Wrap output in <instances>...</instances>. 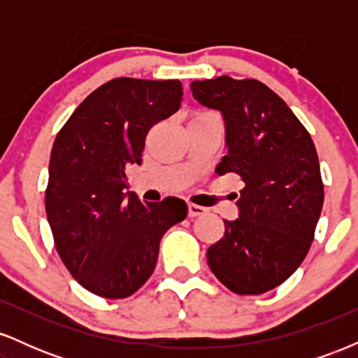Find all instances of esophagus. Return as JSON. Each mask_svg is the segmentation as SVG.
<instances>
[{"mask_svg": "<svg viewBox=\"0 0 358 358\" xmlns=\"http://www.w3.org/2000/svg\"><path fill=\"white\" fill-rule=\"evenodd\" d=\"M205 213V208L200 207V205L188 203V217H200Z\"/></svg>", "mask_w": 358, "mask_h": 358, "instance_id": "esophagus-1", "label": "esophagus"}]
</instances>
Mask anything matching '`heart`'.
Returning <instances> with one entry per match:
<instances>
[{"instance_id": "obj_1", "label": "heart", "mask_w": 358, "mask_h": 358, "mask_svg": "<svg viewBox=\"0 0 358 358\" xmlns=\"http://www.w3.org/2000/svg\"><path fill=\"white\" fill-rule=\"evenodd\" d=\"M203 114H208V113H207V110H199V113L193 114L192 117H200V116H203Z\"/></svg>"}]
</instances>
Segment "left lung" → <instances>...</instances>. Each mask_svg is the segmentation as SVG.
Listing matches in <instances>:
<instances>
[{
    "instance_id": "8db88e82",
    "label": "left lung",
    "mask_w": 358,
    "mask_h": 358,
    "mask_svg": "<svg viewBox=\"0 0 358 358\" xmlns=\"http://www.w3.org/2000/svg\"><path fill=\"white\" fill-rule=\"evenodd\" d=\"M192 94L225 121L227 155L217 175L244 182L239 219L207 250L217 279L237 294L285 282L310 250L323 207L320 162L310 133L276 92L256 79L193 80Z\"/></svg>"
}]
</instances>
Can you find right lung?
I'll use <instances>...</instances> for the list:
<instances>
[{
    "label": "right lung",
    "mask_w": 358,
    "mask_h": 358,
    "mask_svg": "<svg viewBox=\"0 0 358 358\" xmlns=\"http://www.w3.org/2000/svg\"><path fill=\"white\" fill-rule=\"evenodd\" d=\"M180 80L117 77L73 110L53 141L45 210L57 252L101 298H127L153 274L159 241L187 203L126 195L127 168L141 165L150 129L182 106Z\"/></svg>",
    "instance_id": "1"
}]
</instances>
